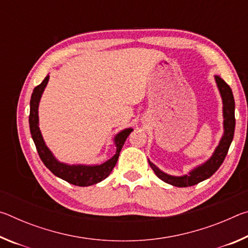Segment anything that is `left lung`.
<instances>
[{
    "mask_svg": "<svg viewBox=\"0 0 248 248\" xmlns=\"http://www.w3.org/2000/svg\"><path fill=\"white\" fill-rule=\"evenodd\" d=\"M217 89L220 91L222 102H223V127H224V133L223 137L220 141L219 145L217 146L215 153L210 157L207 162L201 164L200 166H197L196 169L190 170L189 173L184 176H171L164 173L161 170H158L152 162L149 161L150 166L152 167L155 175L157 176L159 179L165 182L170 185H173L176 187H189L197 185L202 180H205L216 173L219 170L222 163H223L224 158L228 154V151L230 149V145L232 143L233 137H234V130H235V103L234 97L231 87L225 83L223 78H221L219 75L215 77Z\"/></svg>",
    "mask_w": 248,
    "mask_h": 248,
    "instance_id": "left-lung-1",
    "label": "left lung"
}]
</instances>
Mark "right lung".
<instances>
[{
	"label": "right lung",
	"mask_w": 248,
	"mask_h": 248,
	"mask_svg": "<svg viewBox=\"0 0 248 248\" xmlns=\"http://www.w3.org/2000/svg\"><path fill=\"white\" fill-rule=\"evenodd\" d=\"M49 81V75L45 78L38 86L33 89L31 98V112H29V128H31V133L33 142H35L37 152H38L41 161L44 162L47 169L51 170L53 175L57 177L65 180L75 186L79 187H87L91 185L97 184L102 182L109 174L111 173L117 161H118L120 151L123 149L125 140L129 137V134L133 131V129L128 128L120 131L115 137V144H116V154L110 159H108L100 165H69L64 163L59 162L58 159L53 156L51 151L46 145L44 138L41 136L39 129V118H38V106L39 102L43 95L45 87L47 86Z\"/></svg>",
	"instance_id": "obj_1"
}]
</instances>
